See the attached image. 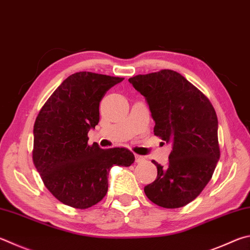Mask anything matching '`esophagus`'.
I'll list each match as a JSON object with an SVG mask.
<instances>
[{
  "label": "esophagus",
  "mask_w": 250,
  "mask_h": 250,
  "mask_svg": "<svg viewBox=\"0 0 250 250\" xmlns=\"http://www.w3.org/2000/svg\"><path fill=\"white\" fill-rule=\"evenodd\" d=\"M134 156H135V162H137V163H142V162L145 161V158L143 156L138 155V154H135Z\"/></svg>",
  "instance_id": "obj_1"
}]
</instances>
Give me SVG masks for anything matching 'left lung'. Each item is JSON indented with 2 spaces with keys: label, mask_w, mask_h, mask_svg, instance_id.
I'll return each instance as SVG.
<instances>
[{
  "label": "left lung",
  "mask_w": 250,
  "mask_h": 250,
  "mask_svg": "<svg viewBox=\"0 0 250 250\" xmlns=\"http://www.w3.org/2000/svg\"><path fill=\"white\" fill-rule=\"evenodd\" d=\"M129 82L146 99L154 134L172 143L167 166L152 161L157 177L144 192L162 208L184 207L202 192L220 160L216 112L206 95L175 71L135 75Z\"/></svg>",
  "instance_id": "8db88e82"
}]
</instances>
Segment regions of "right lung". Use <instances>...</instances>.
<instances>
[{
    "label": "right lung",
    "mask_w": 250,
    "mask_h": 250,
    "mask_svg": "<svg viewBox=\"0 0 250 250\" xmlns=\"http://www.w3.org/2000/svg\"><path fill=\"white\" fill-rule=\"evenodd\" d=\"M124 78L78 72L54 90L34 125L33 161L47 189L75 208L95 206L108 191L113 165L130 166L128 148L103 149L88 144L87 133L99 122V103Z\"/></svg>",
    "instance_id": "add662e5"
}]
</instances>
